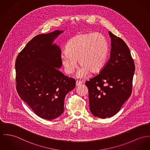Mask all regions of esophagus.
I'll use <instances>...</instances> for the list:
<instances>
[{"instance_id": "1", "label": "esophagus", "mask_w": 150, "mask_h": 150, "mask_svg": "<svg viewBox=\"0 0 150 150\" xmlns=\"http://www.w3.org/2000/svg\"><path fill=\"white\" fill-rule=\"evenodd\" d=\"M81 83H82V81H81L77 80L76 81V86H79L80 84H81Z\"/></svg>"}]
</instances>
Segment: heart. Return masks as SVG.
Here are the masks:
<instances>
[{"mask_svg": "<svg viewBox=\"0 0 150 150\" xmlns=\"http://www.w3.org/2000/svg\"><path fill=\"white\" fill-rule=\"evenodd\" d=\"M66 53L61 62L67 74H72L78 66H81L78 76H87L90 71L96 73L103 68L107 58L108 45L105 37L99 33L78 35L67 44Z\"/></svg>", "mask_w": 150, "mask_h": 150, "instance_id": "1", "label": "heart"}]
</instances>
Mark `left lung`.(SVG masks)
I'll return each instance as SVG.
<instances>
[{
  "label": "left lung",
  "mask_w": 150,
  "mask_h": 150,
  "mask_svg": "<svg viewBox=\"0 0 150 150\" xmlns=\"http://www.w3.org/2000/svg\"><path fill=\"white\" fill-rule=\"evenodd\" d=\"M108 33L111 40L110 58L99 74L85 83L88 89L90 111L103 119L115 115L129 98L135 71L126 43L110 31Z\"/></svg>",
  "instance_id": "1"
}]
</instances>
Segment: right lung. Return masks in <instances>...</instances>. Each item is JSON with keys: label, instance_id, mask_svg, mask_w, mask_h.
<instances>
[{"label": "right lung", "instance_id": "add662e5", "mask_svg": "<svg viewBox=\"0 0 150 150\" xmlns=\"http://www.w3.org/2000/svg\"><path fill=\"white\" fill-rule=\"evenodd\" d=\"M61 31L35 36L15 62L16 88L21 98L36 115L52 120L64 111L66 95L76 81L62 74V52L52 42Z\"/></svg>", "mask_w": 150, "mask_h": 150}]
</instances>
